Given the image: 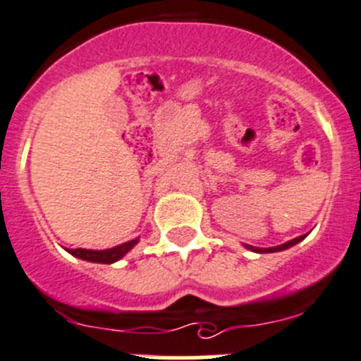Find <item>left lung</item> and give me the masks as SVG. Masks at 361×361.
I'll use <instances>...</instances> for the list:
<instances>
[{"instance_id":"8db88e82","label":"left lung","mask_w":361,"mask_h":361,"mask_svg":"<svg viewBox=\"0 0 361 361\" xmlns=\"http://www.w3.org/2000/svg\"><path fill=\"white\" fill-rule=\"evenodd\" d=\"M305 235H300V238L296 239H290V241L283 243V245L280 246H271V248H257V246H250V245H245V248H248L250 252H255V253H274V252H283V250L290 248V246L298 245L300 241H303Z\"/></svg>"}]
</instances>
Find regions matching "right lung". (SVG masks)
<instances>
[{
	"label": "right lung",
	"mask_w": 361,
	"mask_h": 361,
	"mask_svg": "<svg viewBox=\"0 0 361 361\" xmlns=\"http://www.w3.org/2000/svg\"><path fill=\"white\" fill-rule=\"evenodd\" d=\"M140 238L133 239V241L122 243L118 246H113L108 250H87V248H75V250H67L71 255L78 257L81 260H88V262H97V264H113L116 260L122 259L123 255L131 252L136 245H138Z\"/></svg>",
	"instance_id": "obj_1"
}]
</instances>
